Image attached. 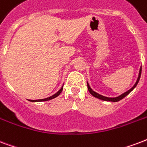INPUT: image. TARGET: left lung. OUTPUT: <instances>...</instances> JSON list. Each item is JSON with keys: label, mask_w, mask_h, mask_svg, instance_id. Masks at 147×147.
I'll return each instance as SVG.
<instances>
[{"label": "left lung", "mask_w": 147, "mask_h": 147, "mask_svg": "<svg viewBox=\"0 0 147 147\" xmlns=\"http://www.w3.org/2000/svg\"><path fill=\"white\" fill-rule=\"evenodd\" d=\"M141 71H142V67H140V73H139V77H138L137 78V80H136V84H134V86L132 87L130 90H129L128 91H126V92H125V93H123L122 94H121L120 96H119V97H116V98H107V97H105V96H102L101 95V94H99L96 93L95 91H94L91 88H90V87L89 86V84H88V90H89V92H90L92 95L94 96V97H95V98H99L101 99V100H103V101H114V102H116V101H120V100H122V98H124L125 97L126 95H128L132 91L134 88H136V86L137 85L138 82H139V80H140V76H141Z\"/></svg>", "instance_id": "1"}]
</instances>
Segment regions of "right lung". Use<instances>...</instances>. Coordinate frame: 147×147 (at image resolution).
I'll return each instance as SVG.
<instances>
[{
  "label": "right lung",
  "mask_w": 147,
  "mask_h": 147,
  "mask_svg": "<svg viewBox=\"0 0 147 147\" xmlns=\"http://www.w3.org/2000/svg\"><path fill=\"white\" fill-rule=\"evenodd\" d=\"M63 87H62L61 89H60L57 93H56L55 94L51 96V97H49V98H45V99H40V100H30V101H49V100H51V99L55 98H57V96H59V94H60V93L62 92V90H63Z\"/></svg>",
  "instance_id": "right-lung-1"
}]
</instances>
